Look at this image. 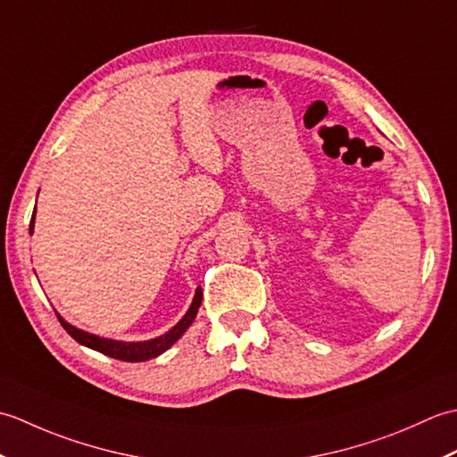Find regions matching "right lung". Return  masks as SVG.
<instances>
[{"label": "right lung", "mask_w": 457, "mask_h": 457, "mask_svg": "<svg viewBox=\"0 0 457 457\" xmlns=\"http://www.w3.org/2000/svg\"><path fill=\"white\" fill-rule=\"evenodd\" d=\"M37 208V206H35ZM33 228H35V213L31 218V226H29V234H33ZM202 303V288H196V295H194L192 304L188 308V312L182 316L180 322L170 328L167 334H162L154 339H147V342H118V339H105L100 336H94L84 332V329L74 328L66 322V320L61 318V314H56L58 322L66 329L68 334H71L76 342L96 349V352H100L104 355H110L113 359H120V361H131V363H139V361H147V359H153L161 355L162 352H167V349L177 342V339L187 332L188 326L194 322V318L198 314V308Z\"/></svg>", "instance_id": "add662e5"}]
</instances>
